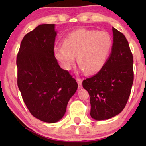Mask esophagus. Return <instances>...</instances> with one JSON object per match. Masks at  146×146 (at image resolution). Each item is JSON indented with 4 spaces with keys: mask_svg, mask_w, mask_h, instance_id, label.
<instances>
[{
    "mask_svg": "<svg viewBox=\"0 0 146 146\" xmlns=\"http://www.w3.org/2000/svg\"><path fill=\"white\" fill-rule=\"evenodd\" d=\"M76 81L78 82V89H81L82 88V80L81 78H77Z\"/></svg>",
    "mask_w": 146,
    "mask_h": 146,
    "instance_id": "34e87169",
    "label": "esophagus"
}]
</instances>
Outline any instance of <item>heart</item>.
<instances>
[{"mask_svg": "<svg viewBox=\"0 0 146 146\" xmlns=\"http://www.w3.org/2000/svg\"><path fill=\"white\" fill-rule=\"evenodd\" d=\"M112 46L107 32L79 29L72 32L63 40V46L54 47V55L65 70L77 61L87 74H94L102 68Z\"/></svg>", "mask_w": 146, "mask_h": 146, "instance_id": "heart-1", "label": "heart"}]
</instances>
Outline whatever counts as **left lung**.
I'll return each mask as SVG.
<instances>
[{
  "label": "left lung",
  "mask_w": 146,
  "mask_h": 146,
  "mask_svg": "<svg viewBox=\"0 0 146 146\" xmlns=\"http://www.w3.org/2000/svg\"><path fill=\"white\" fill-rule=\"evenodd\" d=\"M112 31L111 52L104 66L82 82L90 95V115L96 120L110 119L123 110L133 82V59L128 42L117 29L113 27Z\"/></svg>",
  "instance_id": "left-lung-1"
}]
</instances>
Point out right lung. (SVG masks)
Here are the masks:
<instances>
[{
  "mask_svg": "<svg viewBox=\"0 0 146 146\" xmlns=\"http://www.w3.org/2000/svg\"><path fill=\"white\" fill-rule=\"evenodd\" d=\"M55 25L44 24L27 33L17 54V84L27 108L40 120L62 118L78 88L76 80L60 67L54 55Z\"/></svg>",
  "mask_w": 146,
  "mask_h": 146,
  "instance_id": "add662e5",
  "label": "right lung"
}]
</instances>
